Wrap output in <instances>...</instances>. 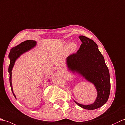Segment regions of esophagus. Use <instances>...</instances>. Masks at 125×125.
<instances>
[{"mask_svg": "<svg viewBox=\"0 0 125 125\" xmlns=\"http://www.w3.org/2000/svg\"><path fill=\"white\" fill-rule=\"evenodd\" d=\"M58 71H61V72H62V71H63V67H58Z\"/></svg>", "mask_w": 125, "mask_h": 125, "instance_id": "34e87169", "label": "esophagus"}]
</instances>
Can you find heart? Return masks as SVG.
Segmentation results:
<instances>
[{
  "mask_svg": "<svg viewBox=\"0 0 125 125\" xmlns=\"http://www.w3.org/2000/svg\"><path fill=\"white\" fill-rule=\"evenodd\" d=\"M68 43V41H65L64 42H63V43L65 44V45H67ZM77 45L75 43L71 42L70 44H69V46H68L69 52L71 53H74V52L77 50Z\"/></svg>",
  "mask_w": 125,
  "mask_h": 125,
  "instance_id": "b5f03b06",
  "label": "heart"
}]
</instances>
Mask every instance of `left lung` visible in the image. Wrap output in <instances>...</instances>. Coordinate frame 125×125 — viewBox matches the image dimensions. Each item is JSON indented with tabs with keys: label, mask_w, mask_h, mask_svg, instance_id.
Listing matches in <instances>:
<instances>
[{
	"label": "left lung",
	"mask_w": 125,
	"mask_h": 125,
	"mask_svg": "<svg viewBox=\"0 0 125 125\" xmlns=\"http://www.w3.org/2000/svg\"><path fill=\"white\" fill-rule=\"evenodd\" d=\"M82 42L76 53L66 58L68 71L82 76L93 84L97 95L95 101L89 105L75 103L86 110H95L101 107L107 101L110 92L109 71L98 45L93 40L84 36H80Z\"/></svg>",
	"instance_id": "1"
}]
</instances>
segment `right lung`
Returning <instances> with one entry per match:
<instances>
[{
	"instance_id": "right-lung-1",
	"label": "right lung",
	"mask_w": 125,
	"mask_h": 125,
	"mask_svg": "<svg viewBox=\"0 0 125 125\" xmlns=\"http://www.w3.org/2000/svg\"><path fill=\"white\" fill-rule=\"evenodd\" d=\"M37 45V42L34 40H27L23 42L20 43L19 45L14 47L11 49L10 52L8 55V58L10 60V64L8 67V73L10 74V83L11 87V90L12 91L14 96L16 98V96L14 93L12 82V69L14 65L15 61L17 60L18 58L20 57L22 54L24 53L25 52L29 51L30 50L32 49ZM49 81L50 80H49Z\"/></svg>"
}]
</instances>
